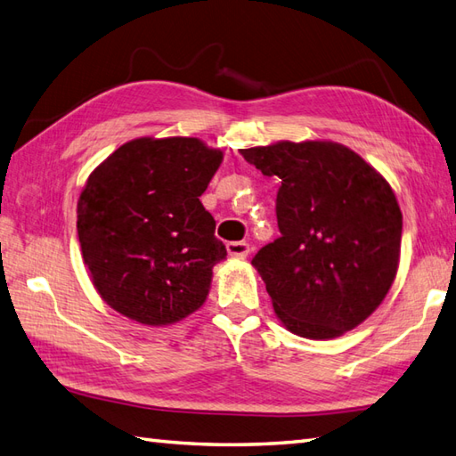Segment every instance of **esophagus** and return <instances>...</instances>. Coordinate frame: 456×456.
Wrapping results in <instances>:
<instances>
[{
	"label": "esophagus",
	"mask_w": 456,
	"mask_h": 456,
	"mask_svg": "<svg viewBox=\"0 0 456 456\" xmlns=\"http://www.w3.org/2000/svg\"><path fill=\"white\" fill-rule=\"evenodd\" d=\"M226 251H228L230 257L244 259L251 251V248H249L248 241H230V244L226 246Z\"/></svg>",
	"instance_id": "34e87169"
}]
</instances>
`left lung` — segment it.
Instances as JSON below:
<instances>
[{
    "label": "left lung",
    "instance_id": "obj_1",
    "mask_svg": "<svg viewBox=\"0 0 456 456\" xmlns=\"http://www.w3.org/2000/svg\"><path fill=\"white\" fill-rule=\"evenodd\" d=\"M240 151L263 175L281 179V238L251 261L277 318L306 339L357 328L387 298L400 265L402 210L390 183L331 140Z\"/></svg>",
    "mask_w": 456,
    "mask_h": 456
}]
</instances>
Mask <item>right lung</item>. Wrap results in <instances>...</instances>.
I'll use <instances>...</instances> for the list:
<instances>
[{"label":"right lung","instance_id":"obj_1","mask_svg":"<svg viewBox=\"0 0 456 456\" xmlns=\"http://www.w3.org/2000/svg\"><path fill=\"white\" fill-rule=\"evenodd\" d=\"M222 150L193 136H142L91 171L77 200V236L94 287L142 326H169L208 297L226 259L200 195Z\"/></svg>","mask_w":456,"mask_h":456}]
</instances>
